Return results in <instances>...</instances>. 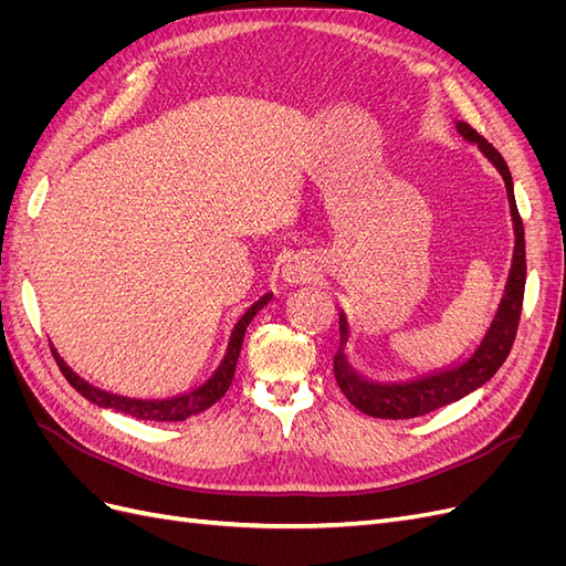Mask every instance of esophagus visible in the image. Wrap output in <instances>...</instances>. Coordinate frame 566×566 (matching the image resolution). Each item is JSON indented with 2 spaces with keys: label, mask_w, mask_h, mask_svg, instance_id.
<instances>
[{
  "label": "esophagus",
  "mask_w": 566,
  "mask_h": 566,
  "mask_svg": "<svg viewBox=\"0 0 566 566\" xmlns=\"http://www.w3.org/2000/svg\"><path fill=\"white\" fill-rule=\"evenodd\" d=\"M316 262L312 260V256L306 254H293L290 260L283 264L281 269V279L287 283V285H304L310 283L314 276H316Z\"/></svg>",
  "instance_id": "obj_1"
}]
</instances>
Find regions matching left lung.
<instances>
[{
	"label": "left lung",
	"instance_id": "left-lung-1",
	"mask_svg": "<svg viewBox=\"0 0 566 566\" xmlns=\"http://www.w3.org/2000/svg\"><path fill=\"white\" fill-rule=\"evenodd\" d=\"M455 129L462 134V139L476 144L479 150L484 153L486 160L499 169V175L505 181L510 214H512V231H515V250H512V264L505 281V290L499 310L489 325L486 335L479 342L476 349L465 358L462 364L439 368L427 375H418L413 380L406 382H375L364 378L345 354V345L349 339V323L345 312L339 314V349L335 354L333 370L339 389L345 397L366 416L373 418H389V420H406L418 418L437 410L447 403H453L470 391L486 385L495 370L503 366L507 358L512 342L517 335V325L522 316V302H524V285H526V245H524V224L517 210L515 200V186H512V175L503 160V156L495 150L484 136H479L468 123H455Z\"/></svg>",
	"mask_w": 566,
	"mask_h": 566
}]
</instances>
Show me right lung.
Wrapping results in <instances>:
<instances>
[{
    "instance_id": "right-lung-1",
    "label": "right lung",
    "mask_w": 566,
    "mask_h": 566,
    "mask_svg": "<svg viewBox=\"0 0 566 566\" xmlns=\"http://www.w3.org/2000/svg\"><path fill=\"white\" fill-rule=\"evenodd\" d=\"M271 297H273V293H266L264 297L256 300L241 318H238V323L233 325V331H231L224 358H221V364L212 373V378L205 380L200 387H196L191 391L179 394V397H169V399L119 397V394H113V391H106V389H98V387L90 385L87 380L80 378V375L63 361L54 347H51V352H54V358H56L61 373L65 375V380L71 382L82 394V397L90 399L92 403H96L101 408H113V410H117V413H125V416L139 418V420L179 422V420H186V418L202 413V410H208L210 406H214L229 391V387L233 382L238 356H241V347H243V337H245L248 325L256 316V312L264 310V306L271 302Z\"/></svg>"
}]
</instances>
